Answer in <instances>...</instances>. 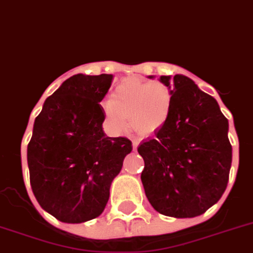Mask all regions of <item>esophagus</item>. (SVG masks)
<instances>
[{"label":"esophagus","mask_w":253,"mask_h":253,"mask_svg":"<svg viewBox=\"0 0 253 253\" xmlns=\"http://www.w3.org/2000/svg\"><path fill=\"white\" fill-rule=\"evenodd\" d=\"M131 143H133V150H137V147H138V144H139V142L137 141V139H133V142H131Z\"/></svg>","instance_id":"esophagus-1"}]
</instances>
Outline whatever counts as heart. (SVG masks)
I'll return each instance as SVG.
<instances>
[{"label":"heart","instance_id":"1","mask_svg":"<svg viewBox=\"0 0 253 253\" xmlns=\"http://www.w3.org/2000/svg\"><path fill=\"white\" fill-rule=\"evenodd\" d=\"M171 105L169 88L131 78L116 85L111 98L106 100L102 107L106 122L112 131L125 130L130 119L131 126L137 133L148 135L165 124Z\"/></svg>","mask_w":253,"mask_h":253}]
</instances>
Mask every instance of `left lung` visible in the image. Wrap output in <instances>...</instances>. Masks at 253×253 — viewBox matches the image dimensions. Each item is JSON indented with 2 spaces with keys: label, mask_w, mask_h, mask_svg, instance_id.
<instances>
[{
  "label": "left lung",
  "mask_w": 253,
  "mask_h": 253,
  "mask_svg": "<svg viewBox=\"0 0 253 253\" xmlns=\"http://www.w3.org/2000/svg\"><path fill=\"white\" fill-rule=\"evenodd\" d=\"M161 77L172 105L165 124L142 142V183L157 212L194 217L206 212L225 192L232 166L228 119L216 100L184 75Z\"/></svg>",
  "instance_id": "obj_1"
}]
</instances>
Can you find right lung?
<instances>
[{
	"mask_svg": "<svg viewBox=\"0 0 253 253\" xmlns=\"http://www.w3.org/2000/svg\"><path fill=\"white\" fill-rule=\"evenodd\" d=\"M111 74H77L49 96L28 144L30 185L38 204L62 223L100 216L110 185L130 153L125 137H106L100 105Z\"/></svg>",
	"mask_w": 253,
	"mask_h": 253,
	"instance_id": "1",
	"label": "right lung"
}]
</instances>
